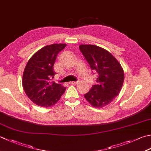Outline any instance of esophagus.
Wrapping results in <instances>:
<instances>
[{
    "instance_id": "obj_1",
    "label": "esophagus",
    "mask_w": 151,
    "mask_h": 151,
    "mask_svg": "<svg viewBox=\"0 0 151 151\" xmlns=\"http://www.w3.org/2000/svg\"><path fill=\"white\" fill-rule=\"evenodd\" d=\"M78 83V82H70L69 84L72 85H76Z\"/></svg>"
}]
</instances>
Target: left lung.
I'll use <instances>...</instances> for the list:
<instances>
[{"label":"left lung","mask_w":151,"mask_h":151,"mask_svg":"<svg viewBox=\"0 0 151 151\" xmlns=\"http://www.w3.org/2000/svg\"><path fill=\"white\" fill-rule=\"evenodd\" d=\"M79 48L91 70L98 74L97 84L93 85L84 96L94 107H105L119 96L122 90L124 80L122 67L110 52L101 47L81 44Z\"/></svg>","instance_id":"left-lung-1"}]
</instances>
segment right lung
Segmentation results:
<instances>
[{
  "label": "right lung",
  "instance_id": "1",
  "mask_svg": "<svg viewBox=\"0 0 151 151\" xmlns=\"http://www.w3.org/2000/svg\"><path fill=\"white\" fill-rule=\"evenodd\" d=\"M66 45L53 44L43 47L31 56L25 67L23 88L31 101L40 107H52L65 91V87L50 81L55 75L53 69L55 59Z\"/></svg>",
  "mask_w": 151,
  "mask_h": 151
}]
</instances>
